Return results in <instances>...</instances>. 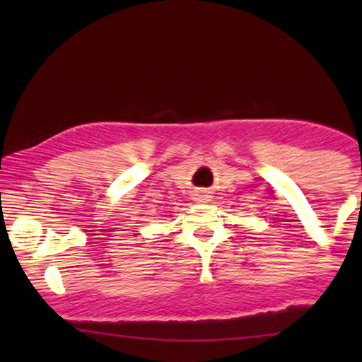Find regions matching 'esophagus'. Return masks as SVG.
I'll return each mask as SVG.
<instances>
[{
    "label": "esophagus",
    "instance_id": "1",
    "mask_svg": "<svg viewBox=\"0 0 362 362\" xmlns=\"http://www.w3.org/2000/svg\"><path fill=\"white\" fill-rule=\"evenodd\" d=\"M211 197V191L206 189V187H196V189L192 191V199L196 202H209Z\"/></svg>",
    "mask_w": 362,
    "mask_h": 362
}]
</instances>
